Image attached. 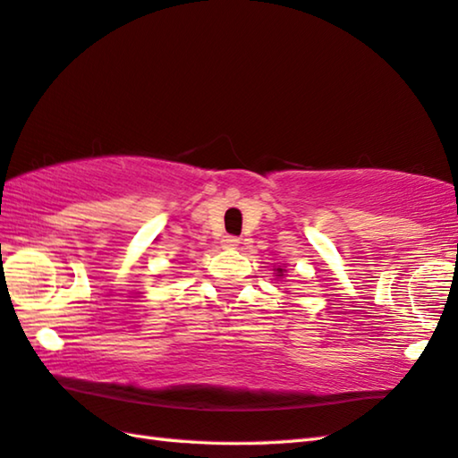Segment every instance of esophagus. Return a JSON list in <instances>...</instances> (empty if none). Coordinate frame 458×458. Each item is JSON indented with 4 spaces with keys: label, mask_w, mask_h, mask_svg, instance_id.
<instances>
[{
    "label": "esophagus",
    "mask_w": 458,
    "mask_h": 458,
    "mask_svg": "<svg viewBox=\"0 0 458 458\" xmlns=\"http://www.w3.org/2000/svg\"><path fill=\"white\" fill-rule=\"evenodd\" d=\"M238 244H240V238H236V236L222 238V248H226V250H234V248H238Z\"/></svg>",
    "instance_id": "1"
}]
</instances>
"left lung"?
<instances>
[{
	"label": "left lung",
	"mask_w": 458,
	"mask_h": 458,
	"mask_svg": "<svg viewBox=\"0 0 458 458\" xmlns=\"http://www.w3.org/2000/svg\"><path fill=\"white\" fill-rule=\"evenodd\" d=\"M285 272H288V270H285V266H282V267H274V274H276L277 280H282Z\"/></svg>",
	"instance_id": "left-lung-1"
}]
</instances>
